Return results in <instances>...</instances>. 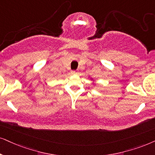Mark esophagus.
<instances>
[{
    "instance_id": "obj_1",
    "label": "esophagus",
    "mask_w": 155,
    "mask_h": 155,
    "mask_svg": "<svg viewBox=\"0 0 155 155\" xmlns=\"http://www.w3.org/2000/svg\"><path fill=\"white\" fill-rule=\"evenodd\" d=\"M71 74H77L78 72L76 71H71Z\"/></svg>"
}]
</instances>
